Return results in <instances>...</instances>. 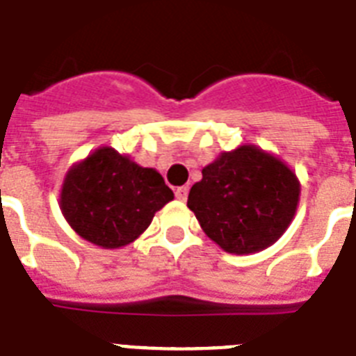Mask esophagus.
<instances>
[{"label":"esophagus","mask_w":356,"mask_h":356,"mask_svg":"<svg viewBox=\"0 0 356 356\" xmlns=\"http://www.w3.org/2000/svg\"><path fill=\"white\" fill-rule=\"evenodd\" d=\"M175 195L180 202H185V200H187V195H189V187H187V185H181V187H178V189L175 191Z\"/></svg>","instance_id":"obj_1"}]
</instances>
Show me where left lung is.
Segmentation results:
<instances>
[{
    "label": "left lung",
    "instance_id": "1",
    "mask_svg": "<svg viewBox=\"0 0 356 356\" xmlns=\"http://www.w3.org/2000/svg\"><path fill=\"white\" fill-rule=\"evenodd\" d=\"M300 185L289 167L262 149L242 145L202 171L187 207L204 233L234 254L262 251L295 216Z\"/></svg>",
    "mask_w": 356,
    "mask_h": 356
}]
</instances>
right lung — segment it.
<instances>
[{
	"instance_id": "obj_1",
	"label": "right lung",
	"mask_w": 356,
	"mask_h": 356,
	"mask_svg": "<svg viewBox=\"0 0 356 356\" xmlns=\"http://www.w3.org/2000/svg\"><path fill=\"white\" fill-rule=\"evenodd\" d=\"M172 198L160 172L102 147L69 171L61 211L79 236L114 249L134 242Z\"/></svg>"
}]
</instances>
